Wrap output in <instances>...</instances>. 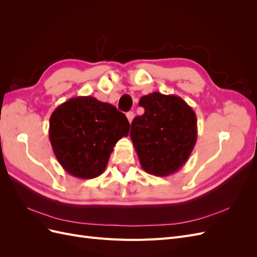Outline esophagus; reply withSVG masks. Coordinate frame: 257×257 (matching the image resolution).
<instances>
[{
	"label": "esophagus",
	"instance_id": "1",
	"mask_svg": "<svg viewBox=\"0 0 257 257\" xmlns=\"http://www.w3.org/2000/svg\"><path fill=\"white\" fill-rule=\"evenodd\" d=\"M126 116H127L128 122L132 123V121H133V119H134V112H133V111H128V112L126 113Z\"/></svg>",
	"mask_w": 257,
	"mask_h": 257
}]
</instances>
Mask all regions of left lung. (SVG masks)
Segmentation results:
<instances>
[{
	"label": "left lung",
	"instance_id": "obj_1",
	"mask_svg": "<svg viewBox=\"0 0 257 257\" xmlns=\"http://www.w3.org/2000/svg\"><path fill=\"white\" fill-rule=\"evenodd\" d=\"M138 105L145 113L132 122L131 139L145 172L158 177L177 173L197 141L196 114L176 95L153 92Z\"/></svg>",
	"mask_w": 257,
	"mask_h": 257
}]
</instances>
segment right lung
Instances as JSON below:
<instances>
[{
  "instance_id": "1",
  "label": "right lung",
  "mask_w": 257,
  "mask_h": 257,
  "mask_svg": "<svg viewBox=\"0 0 257 257\" xmlns=\"http://www.w3.org/2000/svg\"><path fill=\"white\" fill-rule=\"evenodd\" d=\"M130 132L124 113L92 96L69 98L50 116L49 139L61 166L81 179L105 170L116 142Z\"/></svg>"
}]
</instances>
